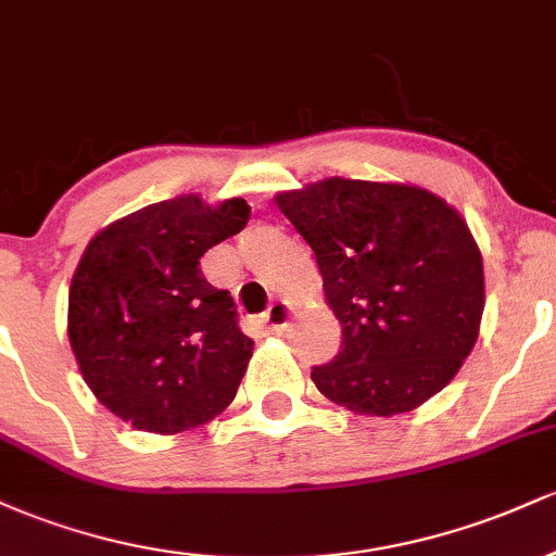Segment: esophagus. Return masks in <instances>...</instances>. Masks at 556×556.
Wrapping results in <instances>:
<instances>
[{
  "label": "esophagus",
  "instance_id": "esophagus-1",
  "mask_svg": "<svg viewBox=\"0 0 556 556\" xmlns=\"http://www.w3.org/2000/svg\"><path fill=\"white\" fill-rule=\"evenodd\" d=\"M287 321H290V308H287V303H282V300L271 303L269 308H266V314L261 316V324L269 331H274V334H282L287 329Z\"/></svg>",
  "mask_w": 556,
  "mask_h": 556
}]
</instances>
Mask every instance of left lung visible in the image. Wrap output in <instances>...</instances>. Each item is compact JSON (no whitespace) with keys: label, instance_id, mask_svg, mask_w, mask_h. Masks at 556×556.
Here are the masks:
<instances>
[{"label":"left lung","instance_id":"1","mask_svg":"<svg viewBox=\"0 0 556 556\" xmlns=\"http://www.w3.org/2000/svg\"><path fill=\"white\" fill-rule=\"evenodd\" d=\"M274 201L314 251L342 324V350L311 371L318 392L384 418L442 392L483 314V261L463 216L416 185L344 177Z\"/></svg>","mask_w":556,"mask_h":556}]
</instances>
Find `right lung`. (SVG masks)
I'll use <instances>...</instances> for the list:
<instances>
[{"instance_id":"add662e5","label":"right lung","mask_w":556,"mask_h":556,"mask_svg":"<svg viewBox=\"0 0 556 556\" xmlns=\"http://www.w3.org/2000/svg\"><path fill=\"white\" fill-rule=\"evenodd\" d=\"M251 219L242 198L151 203L88 242L70 285L67 337L96 400L132 429L180 433L235 400L253 340L227 290L198 269Z\"/></svg>"}]
</instances>
